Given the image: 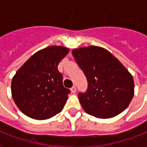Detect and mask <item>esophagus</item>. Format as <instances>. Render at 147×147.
Here are the masks:
<instances>
[{"instance_id":"34e87169","label":"esophagus","mask_w":147,"mask_h":147,"mask_svg":"<svg viewBox=\"0 0 147 147\" xmlns=\"http://www.w3.org/2000/svg\"><path fill=\"white\" fill-rule=\"evenodd\" d=\"M71 91L72 93H76V86H73L72 88H71Z\"/></svg>"}]
</instances>
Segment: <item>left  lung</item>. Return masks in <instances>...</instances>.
Returning <instances> with one entry per match:
<instances>
[{"label": "left lung", "mask_w": 147, "mask_h": 147, "mask_svg": "<svg viewBox=\"0 0 147 147\" xmlns=\"http://www.w3.org/2000/svg\"><path fill=\"white\" fill-rule=\"evenodd\" d=\"M85 74L88 91L79 94L83 109L98 119H110L123 112L134 93V79L127 68L107 49L88 46L72 50Z\"/></svg>", "instance_id": "obj_1"}]
</instances>
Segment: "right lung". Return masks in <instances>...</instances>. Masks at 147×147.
<instances>
[{
	"instance_id": "obj_1",
	"label": "right lung",
	"mask_w": 147,
	"mask_h": 147,
	"mask_svg": "<svg viewBox=\"0 0 147 147\" xmlns=\"http://www.w3.org/2000/svg\"><path fill=\"white\" fill-rule=\"evenodd\" d=\"M68 52L63 46L47 47L33 54L14 75L12 96L25 115L48 119L63 110L70 90L63 87L57 66Z\"/></svg>"
}]
</instances>
